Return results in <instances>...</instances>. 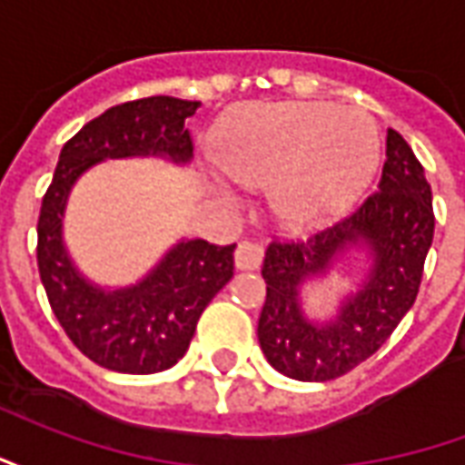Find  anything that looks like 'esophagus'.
Listing matches in <instances>:
<instances>
[{"mask_svg":"<svg viewBox=\"0 0 465 465\" xmlns=\"http://www.w3.org/2000/svg\"><path fill=\"white\" fill-rule=\"evenodd\" d=\"M263 262L262 246H256L252 242H242L236 246V253H233V263L239 272H256Z\"/></svg>","mask_w":465,"mask_h":465,"instance_id":"esophagus-1","label":"esophagus"}]
</instances>
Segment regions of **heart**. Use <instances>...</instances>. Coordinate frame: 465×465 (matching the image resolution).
<instances>
[{
	"instance_id": "heart-1",
	"label": "heart",
	"mask_w": 465,
	"mask_h": 465,
	"mask_svg": "<svg viewBox=\"0 0 465 465\" xmlns=\"http://www.w3.org/2000/svg\"><path fill=\"white\" fill-rule=\"evenodd\" d=\"M212 156L236 183H272L273 213L292 229H309L356 199L376 162V132L356 109L256 104L216 126ZM216 193L233 199L226 186H216Z\"/></svg>"
}]
</instances>
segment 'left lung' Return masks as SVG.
Returning a JSON list of instances; mask_svg holds the SVG:
<instances>
[{
  "instance_id": "obj_1",
  "label": "left lung",
  "mask_w": 465,
  "mask_h": 465,
  "mask_svg": "<svg viewBox=\"0 0 465 465\" xmlns=\"http://www.w3.org/2000/svg\"><path fill=\"white\" fill-rule=\"evenodd\" d=\"M433 223L426 172L406 139L389 129L379 192L331 229L266 249L259 316L266 361L289 379L331 381L373 356L416 302ZM359 252L367 266L357 292L344 294L331 317H309L302 286L360 261Z\"/></svg>"
}]
</instances>
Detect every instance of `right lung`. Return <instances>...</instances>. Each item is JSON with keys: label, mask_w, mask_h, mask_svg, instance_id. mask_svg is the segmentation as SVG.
<instances>
[{"label": "right lung", "mask_w": 465, "mask_h": 465, "mask_svg": "<svg viewBox=\"0 0 465 465\" xmlns=\"http://www.w3.org/2000/svg\"><path fill=\"white\" fill-rule=\"evenodd\" d=\"M199 102L146 96L112 106L84 124L59 153L36 223V263L52 312L76 349L119 373H156L182 359L203 309L233 276V249L179 239L143 279L119 289L89 282L64 243V213L79 176L106 159L159 156L186 166L192 136L183 122Z\"/></svg>", "instance_id": "1"}]
</instances>
